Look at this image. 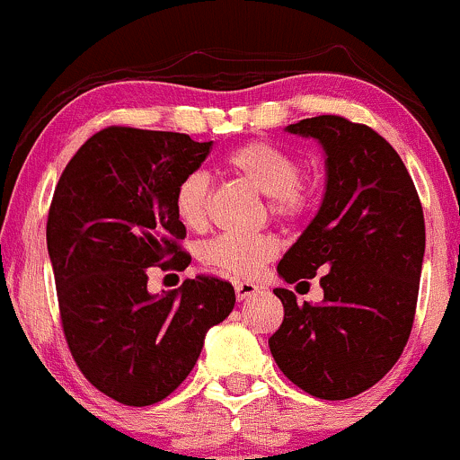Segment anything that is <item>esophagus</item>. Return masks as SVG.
<instances>
[{"instance_id":"esophagus-1","label":"esophagus","mask_w":460,"mask_h":460,"mask_svg":"<svg viewBox=\"0 0 460 460\" xmlns=\"http://www.w3.org/2000/svg\"><path fill=\"white\" fill-rule=\"evenodd\" d=\"M257 292H260V286L253 284V281H235V296H238V301L251 299Z\"/></svg>"}]
</instances>
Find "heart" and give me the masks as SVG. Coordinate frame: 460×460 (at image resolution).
I'll list each match as a JSON object with an SVG mask.
<instances>
[{"mask_svg": "<svg viewBox=\"0 0 460 460\" xmlns=\"http://www.w3.org/2000/svg\"><path fill=\"white\" fill-rule=\"evenodd\" d=\"M226 165L269 196V211L275 218L295 222L310 207V190L301 179V165L290 153L270 141L253 139L226 155ZM176 218L188 229L200 231L209 225L211 179L203 170H191L176 183L172 196ZM279 251L272 234H220L200 249V260L211 269L235 277H255Z\"/></svg>", "mask_w": 460, "mask_h": 460, "instance_id": "b5f03b06", "label": "heart"}]
</instances>
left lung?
I'll use <instances>...</instances> for the list:
<instances>
[{
    "instance_id": "8db88e82",
    "label": "left lung",
    "mask_w": 460,
    "mask_h": 460,
    "mask_svg": "<svg viewBox=\"0 0 460 460\" xmlns=\"http://www.w3.org/2000/svg\"><path fill=\"white\" fill-rule=\"evenodd\" d=\"M288 133L321 141L327 188L277 270L288 284L321 272L323 301L296 304L275 288L284 321L269 347L305 393L349 400L393 369L411 336L426 251L421 200L395 148L367 124L319 115Z\"/></svg>"
}]
</instances>
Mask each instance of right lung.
<instances>
[{
    "instance_id": "1",
    "label": "right lung",
    "mask_w": 460,
    "mask_h": 460,
    "mask_svg": "<svg viewBox=\"0 0 460 460\" xmlns=\"http://www.w3.org/2000/svg\"><path fill=\"white\" fill-rule=\"evenodd\" d=\"M211 141L185 133L107 126L60 174L48 214V251L65 341L83 376L111 400L150 406L199 360L209 327L231 314L235 292L214 275L153 296L148 272L185 270V225L172 196Z\"/></svg>"
}]
</instances>
